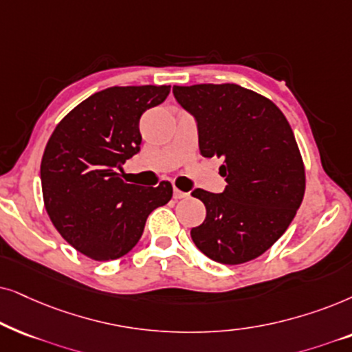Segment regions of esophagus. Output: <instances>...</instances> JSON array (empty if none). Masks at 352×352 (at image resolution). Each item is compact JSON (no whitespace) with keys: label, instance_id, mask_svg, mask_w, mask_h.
Segmentation results:
<instances>
[{"label":"esophagus","instance_id":"1","mask_svg":"<svg viewBox=\"0 0 352 352\" xmlns=\"http://www.w3.org/2000/svg\"><path fill=\"white\" fill-rule=\"evenodd\" d=\"M173 198H175V199H185V198H188V193H185V191H180L179 188H173Z\"/></svg>","mask_w":352,"mask_h":352}]
</instances>
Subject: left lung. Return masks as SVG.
<instances>
[{"label":"left lung","mask_w":352,"mask_h":352,"mask_svg":"<svg viewBox=\"0 0 352 352\" xmlns=\"http://www.w3.org/2000/svg\"><path fill=\"white\" fill-rule=\"evenodd\" d=\"M195 116L199 151L222 157L223 193L195 190L206 219L191 240L209 259L236 265L269 250L296 215L306 172L287 117L269 98L235 83L173 87Z\"/></svg>","instance_id":"left-lung-1"}]
</instances>
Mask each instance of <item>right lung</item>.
I'll return each instance as SVG.
<instances>
[{
  "label": "right lung",
  "mask_w": 352,
  "mask_h": 352,
  "mask_svg": "<svg viewBox=\"0 0 352 352\" xmlns=\"http://www.w3.org/2000/svg\"><path fill=\"white\" fill-rule=\"evenodd\" d=\"M170 85L111 87L75 106L56 125L41 157L45 209L60 236L95 261L125 256L148 215L172 198L170 182L127 184L125 161L140 151V117Z\"/></svg>",
  "instance_id": "add662e5"
}]
</instances>
